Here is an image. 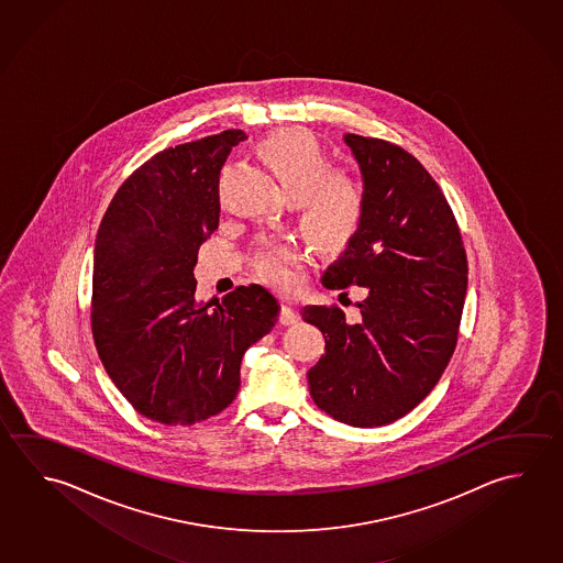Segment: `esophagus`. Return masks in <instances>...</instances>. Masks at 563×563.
Wrapping results in <instances>:
<instances>
[{"label":"esophagus","mask_w":563,"mask_h":563,"mask_svg":"<svg viewBox=\"0 0 563 563\" xmlns=\"http://www.w3.org/2000/svg\"><path fill=\"white\" fill-rule=\"evenodd\" d=\"M280 324L283 325H292L298 322V314H296L295 310L290 308L288 305L280 306Z\"/></svg>","instance_id":"1"}]
</instances>
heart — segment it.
I'll return each instance as SVG.
<instances>
[{
	"instance_id": "heart-1",
	"label": "heart",
	"mask_w": 563,
	"mask_h": 563,
	"mask_svg": "<svg viewBox=\"0 0 563 563\" xmlns=\"http://www.w3.org/2000/svg\"><path fill=\"white\" fill-rule=\"evenodd\" d=\"M286 196L295 199L300 225L320 247H344L362 225L365 191L362 181L345 169H330V158L318 140L302 129L268 134L257 146ZM302 251L280 241L257 249L253 267L265 283L290 288L298 280Z\"/></svg>"
}]
</instances>
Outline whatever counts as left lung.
Returning a JSON list of instances; mask_svg holds the SVG:
<instances>
[{"label":"left lung","instance_id":"8db88e82","mask_svg":"<svg viewBox=\"0 0 563 563\" xmlns=\"http://www.w3.org/2000/svg\"><path fill=\"white\" fill-rule=\"evenodd\" d=\"M364 179L362 225L322 275L325 288L362 286L360 320L338 306H305L325 340L308 369L314 404L352 427H382L431 394L459 338L466 255L453 211L409 152L344 134Z\"/></svg>","mask_w":563,"mask_h":563}]
</instances>
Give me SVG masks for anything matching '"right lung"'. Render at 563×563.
Returning a JSON list of instances; mask_svg holds the SVG:
<instances>
[{
    "label": "right lung",
    "instance_id": "1",
    "mask_svg": "<svg viewBox=\"0 0 563 563\" xmlns=\"http://www.w3.org/2000/svg\"><path fill=\"white\" fill-rule=\"evenodd\" d=\"M243 130L179 144L140 166L100 221L92 265V338L140 415L194 424L238 397L241 360L277 322L261 285L196 300L201 243L219 225V172Z\"/></svg>",
    "mask_w": 563,
    "mask_h": 563
}]
</instances>
